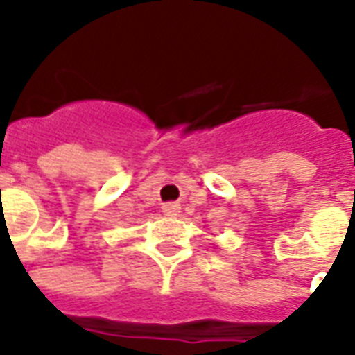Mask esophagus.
<instances>
[{
  "label": "esophagus",
  "instance_id": "esophagus-1",
  "mask_svg": "<svg viewBox=\"0 0 355 355\" xmlns=\"http://www.w3.org/2000/svg\"><path fill=\"white\" fill-rule=\"evenodd\" d=\"M162 210H164V214L169 217H175L180 214V205H177V202H167V205L162 206Z\"/></svg>",
  "mask_w": 355,
  "mask_h": 355
}]
</instances>
